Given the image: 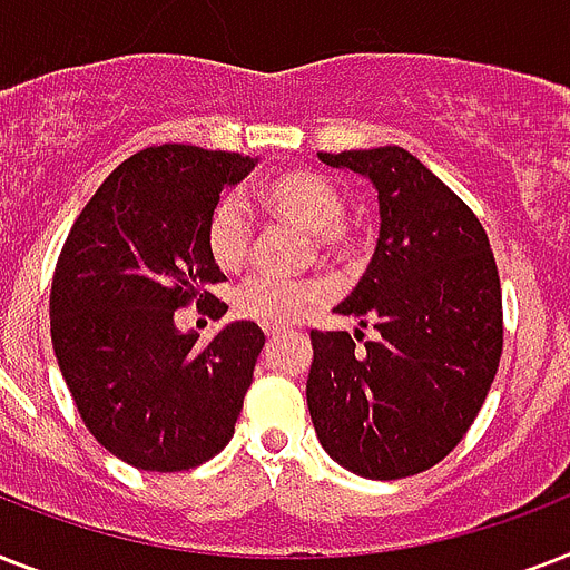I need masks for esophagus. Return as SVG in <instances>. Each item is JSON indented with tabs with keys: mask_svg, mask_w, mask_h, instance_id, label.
Listing matches in <instances>:
<instances>
[{
	"mask_svg": "<svg viewBox=\"0 0 570 570\" xmlns=\"http://www.w3.org/2000/svg\"><path fill=\"white\" fill-rule=\"evenodd\" d=\"M281 327H266V336H269V340H275V336H281Z\"/></svg>",
	"mask_w": 570,
	"mask_h": 570,
	"instance_id": "1",
	"label": "esophagus"
}]
</instances>
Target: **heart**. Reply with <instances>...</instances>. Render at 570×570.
<instances>
[{
	"label": "heart",
	"mask_w": 570,
	"mask_h": 570,
	"mask_svg": "<svg viewBox=\"0 0 570 570\" xmlns=\"http://www.w3.org/2000/svg\"><path fill=\"white\" fill-rule=\"evenodd\" d=\"M257 202L269 216L289 219L313 230V243L322 257L354 261L360 252L357 230L345 222V198L331 178L309 169H286L266 178L257 189ZM252 216L237 196H219L207 210L205 245L216 269L237 272L252 254ZM331 286L322 277L254 275L237 289V313L257 325L286 327L325 304Z\"/></svg>",
	"instance_id": "obj_1"
}]
</instances>
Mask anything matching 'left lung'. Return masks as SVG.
Masks as SVG:
<instances>
[{"instance_id": "left-lung-1", "label": "left lung", "mask_w": 570, "mask_h": 570, "mask_svg": "<svg viewBox=\"0 0 570 570\" xmlns=\"http://www.w3.org/2000/svg\"><path fill=\"white\" fill-rule=\"evenodd\" d=\"M372 178L381 239L336 313L365 333L313 331L307 406L333 460L372 480L442 462L478 419L503 351L501 277L483 225L401 146L318 151Z\"/></svg>"}]
</instances>
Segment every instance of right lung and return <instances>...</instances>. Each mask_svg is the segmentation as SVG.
Here are the masks:
<instances>
[{
  "instance_id": "obj_1",
  "label": "right lung",
  "mask_w": 570,
  "mask_h": 570,
  "mask_svg": "<svg viewBox=\"0 0 570 570\" xmlns=\"http://www.w3.org/2000/svg\"><path fill=\"white\" fill-rule=\"evenodd\" d=\"M254 169L239 151L151 146L105 178L60 248L49 295L52 345L96 442L140 471H189L228 445L252 386L263 331L222 327L207 345L175 327L196 301L225 304L205 245L207 210Z\"/></svg>"
}]
</instances>
